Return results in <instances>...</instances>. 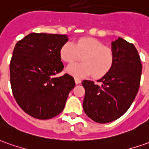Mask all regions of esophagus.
I'll return each mask as SVG.
<instances>
[{
  "label": "esophagus",
  "mask_w": 149,
  "mask_h": 149,
  "mask_svg": "<svg viewBox=\"0 0 149 149\" xmlns=\"http://www.w3.org/2000/svg\"><path fill=\"white\" fill-rule=\"evenodd\" d=\"M81 79L80 78H77V77H75V82H76V84H79V83H81Z\"/></svg>",
  "instance_id": "esophagus-1"
}]
</instances>
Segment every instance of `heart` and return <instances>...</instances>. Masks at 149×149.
Masks as SVG:
<instances>
[{"instance_id": "heart-1", "label": "heart", "mask_w": 149, "mask_h": 149, "mask_svg": "<svg viewBox=\"0 0 149 149\" xmlns=\"http://www.w3.org/2000/svg\"><path fill=\"white\" fill-rule=\"evenodd\" d=\"M60 57L64 62L72 63L82 59L84 63L72 64L67 71L75 77L91 75L100 78L111 70L114 56L111 49L92 37H82L77 42H66L60 49Z\"/></svg>"}]
</instances>
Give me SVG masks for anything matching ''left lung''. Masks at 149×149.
I'll return each mask as SVG.
<instances>
[{
	"label": "left lung",
	"mask_w": 149,
	"mask_h": 149,
	"mask_svg": "<svg viewBox=\"0 0 149 149\" xmlns=\"http://www.w3.org/2000/svg\"><path fill=\"white\" fill-rule=\"evenodd\" d=\"M114 61L111 70L97 81L84 80L83 109L98 123L117 120L129 109L140 85L142 64L133 44L119 37L112 42Z\"/></svg>",
	"instance_id": "1"
}]
</instances>
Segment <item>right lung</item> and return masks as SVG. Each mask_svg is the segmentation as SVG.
Returning <instances> with one entry per match:
<instances>
[{"label":"right lung","instance_id":"add662e5","mask_svg":"<svg viewBox=\"0 0 149 149\" xmlns=\"http://www.w3.org/2000/svg\"><path fill=\"white\" fill-rule=\"evenodd\" d=\"M65 35L30 33L15 46L10 63L12 93L17 104L32 117L45 120L64 109L74 78L63 69L60 49L68 41Z\"/></svg>","mask_w":149,"mask_h":149}]
</instances>
